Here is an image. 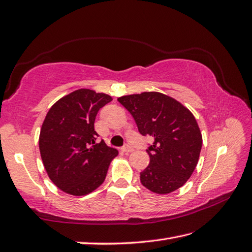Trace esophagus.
Listing matches in <instances>:
<instances>
[{"label": "esophagus", "instance_id": "obj_1", "mask_svg": "<svg viewBox=\"0 0 252 252\" xmlns=\"http://www.w3.org/2000/svg\"><path fill=\"white\" fill-rule=\"evenodd\" d=\"M122 150H124L126 154H130V153H132V151H134V148L128 144H126L124 147H122Z\"/></svg>", "mask_w": 252, "mask_h": 252}]
</instances>
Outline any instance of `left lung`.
Returning <instances> with one entry per match:
<instances>
[{
  "label": "left lung",
  "mask_w": 252,
  "mask_h": 252,
  "mask_svg": "<svg viewBox=\"0 0 252 252\" xmlns=\"http://www.w3.org/2000/svg\"><path fill=\"white\" fill-rule=\"evenodd\" d=\"M135 120L143 136H153L149 165L140 183L159 194L183 187L197 164L202 134L194 116L176 99L159 92H143L118 98Z\"/></svg>",
  "instance_id": "left-lung-1"
}]
</instances>
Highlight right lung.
<instances>
[{
    "label": "right lung",
    "mask_w": 252,
    "mask_h": 252,
    "mask_svg": "<svg viewBox=\"0 0 252 252\" xmlns=\"http://www.w3.org/2000/svg\"><path fill=\"white\" fill-rule=\"evenodd\" d=\"M104 93L79 89L59 99L47 113L39 134V151L49 178L72 195H86L101 186L118 150L94 130L99 108L112 101Z\"/></svg>",
    "instance_id": "right-lung-1"
}]
</instances>
